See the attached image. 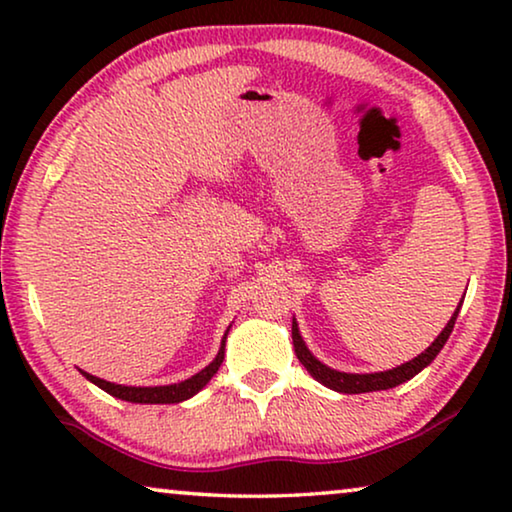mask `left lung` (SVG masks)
I'll use <instances>...</instances> for the list:
<instances>
[{
  "mask_svg": "<svg viewBox=\"0 0 512 512\" xmlns=\"http://www.w3.org/2000/svg\"><path fill=\"white\" fill-rule=\"evenodd\" d=\"M466 296V293H464ZM464 303V300H461ZM461 303L457 305V310L447 321V326L440 331V335L436 340L431 342L429 347L424 349L422 354H417L412 361H405L401 366L396 368H389V370H380V373H342V370H335V368H328L326 363H321L317 356H314L310 349H307L303 335L298 331V321L293 317L291 321V338H293V349H296V356L298 361L303 363L307 373H310L314 380L324 384V387L333 389V391H340V394H368V391H382V389H391V387H398V384L408 382L415 377L417 373H422V370L429 366V363L436 359L440 349L445 347L447 338H450L452 328H454V321H457V314L461 310Z\"/></svg>",
  "mask_w": 512,
  "mask_h": 512,
  "instance_id": "1",
  "label": "left lung"
}]
</instances>
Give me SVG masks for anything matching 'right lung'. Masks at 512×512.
I'll return each instance as SVG.
<instances>
[{
  "instance_id": "right-lung-1",
  "label": "right lung",
  "mask_w": 512,
  "mask_h": 512,
  "mask_svg": "<svg viewBox=\"0 0 512 512\" xmlns=\"http://www.w3.org/2000/svg\"><path fill=\"white\" fill-rule=\"evenodd\" d=\"M228 331L230 326L226 328V333H223L221 338V347H219V354H216V359L209 363L200 370V373H195L188 377L184 382H177V384H163V387H128V384H116V382H107L102 380V377H95L86 373V370H81V375L86 377L88 382H93L95 387H100L102 391H107L109 396L114 398H121V401H128V403H146V405H167V403H181V401H188V398L198 394V391L205 387V384L212 380L216 375V370L221 368L223 363V354H226V338H228Z\"/></svg>"
}]
</instances>
